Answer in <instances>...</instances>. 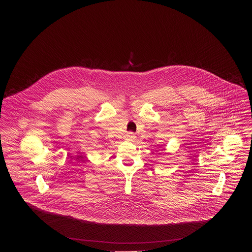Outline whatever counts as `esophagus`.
Returning a JSON list of instances; mask_svg holds the SVG:
<instances>
[{"mask_svg": "<svg viewBox=\"0 0 252 252\" xmlns=\"http://www.w3.org/2000/svg\"><path fill=\"white\" fill-rule=\"evenodd\" d=\"M126 137H127L129 140H132V139L135 138V134H134L133 132H131V131H128V132L126 133Z\"/></svg>", "mask_w": 252, "mask_h": 252, "instance_id": "34e87169", "label": "esophagus"}]
</instances>
